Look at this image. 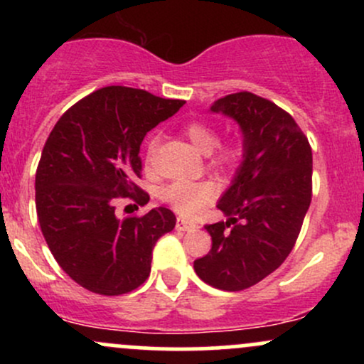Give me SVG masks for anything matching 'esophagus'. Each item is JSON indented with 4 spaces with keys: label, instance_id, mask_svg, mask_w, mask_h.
Listing matches in <instances>:
<instances>
[{
    "label": "esophagus",
    "instance_id": "esophagus-1",
    "mask_svg": "<svg viewBox=\"0 0 364 364\" xmlns=\"http://www.w3.org/2000/svg\"><path fill=\"white\" fill-rule=\"evenodd\" d=\"M195 228H196L195 223L183 219V217H178V220H176V229H178V231H193Z\"/></svg>",
    "mask_w": 364,
    "mask_h": 364
}]
</instances>
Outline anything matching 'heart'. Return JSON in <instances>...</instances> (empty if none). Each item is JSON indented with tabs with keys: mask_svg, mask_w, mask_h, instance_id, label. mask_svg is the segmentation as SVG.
Here are the masks:
<instances>
[{
	"mask_svg": "<svg viewBox=\"0 0 364 364\" xmlns=\"http://www.w3.org/2000/svg\"><path fill=\"white\" fill-rule=\"evenodd\" d=\"M183 132L200 152L210 156L212 168L232 171L243 161V147L235 141L219 144V132L212 124L203 123V121H190L183 127ZM157 145V136H150L147 147H145L147 162H152ZM215 185L210 181H174L161 190V198L183 217H193L198 214L207 203L215 198Z\"/></svg>",
	"mask_w": 364,
	"mask_h": 364,
	"instance_id": "b5f03b06",
	"label": "heart"
}]
</instances>
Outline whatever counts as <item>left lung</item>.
Listing matches in <instances>:
<instances>
[{
	"mask_svg": "<svg viewBox=\"0 0 364 364\" xmlns=\"http://www.w3.org/2000/svg\"><path fill=\"white\" fill-rule=\"evenodd\" d=\"M210 111L237 121L245 152L217 205L229 219L205 225L212 248L193 267L208 286L243 291L294 248L311 202V147L289 112L252 92L225 95Z\"/></svg>",
	"mask_w": 364,
	"mask_h": 364,
	"instance_id": "8db88e82",
	"label": "left lung"
}]
</instances>
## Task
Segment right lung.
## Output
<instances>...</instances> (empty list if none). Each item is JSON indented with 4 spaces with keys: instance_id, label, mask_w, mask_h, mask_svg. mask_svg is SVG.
Listing matches in <instances>:
<instances>
[{
    "instance_id": "add662e5",
    "label": "right lung",
    "mask_w": 364,
    "mask_h": 364,
    "mask_svg": "<svg viewBox=\"0 0 364 364\" xmlns=\"http://www.w3.org/2000/svg\"><path fill=\"white\" fill-rule=\"evenodd\" d=\"M183 104L132 87H102L73 104L46 140L36 173L41 231L61 269L95 294L119 296L141 286L157 240L176 225L166 207L118 217L114 202H149L135 183L140 145Z\"/></svg>"
}]
</instances>
